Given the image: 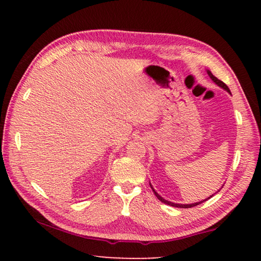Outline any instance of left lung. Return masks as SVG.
<instances>
[{
	"label": "left lung",
	"instance_id": "left-lung-1",
	"mask_svg": "<svg viewBox=\"0 0 261 261\" xmlns=\"http://www.w3.org/2000/svg\"><path fill=\"white\" fill-rule=\"evenodd\" d=\"M207 74H208V76H210V78L212 79V81H213L215 84H216V85H218V86H220L221 88H223V90H226L227 92H228V93L229 94H231L230 93V90H229V88H228V86L226 85V84H224L223 82H221L220 81V79H218V78H216L215 76H214V74L213 73H212L211 71H210V70H207ZM149 185H151V188H152V190H153V192H154V194H155V196H156V198H158V199L159 200H160V201H162V202H165V204H167V205H169V206H173V207H177V208H190V207H194V206H197V205H199V204H201V202H204V201H206L207 199H210V198H212V197H213L214 196V194H212V196H210L208 198H206V199L205 200H201V201H198V202H193V204H175V202H171V201H169V200H166L165 199V198H162L161 196H160V194H159L156 191H155V190H154V188L152 187V184L151 183H149ZM219 191H220V190H219Z\"/></svg>",
	"mask_w": 261,
	"mask_h": 261
}]
</instances>
